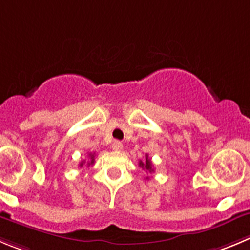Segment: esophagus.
Returning <instances> with one entry per match:
<instances>
[{"label": "esophagus", "mask_w": 250, "mask_h": 250, "mask_svg": "<svg viewBox=\"0 0 250 250\" xmlns=\"http://www.w3.org/2000/svg\"><path fill=\"white\" fill-rule=\"evenodd\" d=\"M112 149H113V150H116V151H121V150H122V149H123L122 142L114 141L113 143H112Z\"/></svg>", "instance_id": "1"}]
</instances>
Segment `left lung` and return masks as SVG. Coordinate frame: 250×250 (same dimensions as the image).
Here are the masks:
<instances>
[{
  "instance_id": "obj_1",
  "label": "left lung",
  "mask_w": 250,
  "mask_h": 250,
  "mask_svg": "<svg viewBox=\"0 0 250 250\" xmlns=\"http://www.w3.org/2000/svg\"><path fill=\"white\" fill-rule=\"evenodd\" d=\"M139 167H143V169H146V171H149V172H153L154 170H153V164H151V162H150V159H149L148 158V155H146V162H139ZM148 179V178H146Z\"/></svg>"
}]
</instances>
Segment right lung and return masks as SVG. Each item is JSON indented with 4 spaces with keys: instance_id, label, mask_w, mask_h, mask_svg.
I'll list each match as a JSON object with an SVG mask.
<instances>
[{
    "instance_id": "1",
    "label": "right lung",
    "mask_w": 250,
    "mask_h": 250,
    "mask_svg": "<svg viewBox=\"0 0 250 250\" xmlns=\"http://www.w3.org/2000/svg\"><path fill=\"white\" fill-rule=\"evenodd\" d=\"M83 163H85V162H81V163H80V167H83ZM93 163H95V154L91 153V154H90V162L87 163V165H92Z\"/></svg>"
}]
</instances>
